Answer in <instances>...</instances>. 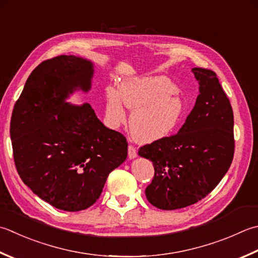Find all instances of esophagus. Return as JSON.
<instances>
[{
  "label": "esophagus",
  "mask_w": 258,
  "mask_h": 258,
  "mask_svg": "<svg viewBox=\"0 0 258 258\" xmlns=\"http://www.w3.org/2000/svg\"><path fill=\"white\" fill-rule=\"evenodd\" d=\"M138 155V150H136L135 146L133 145H128V158L130 159H134Z\"/></svg>",
  "instance_id": "esophagus-1"
}]
</instances>
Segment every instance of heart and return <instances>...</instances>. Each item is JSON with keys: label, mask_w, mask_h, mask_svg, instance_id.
<instances>
[{"label": "heart", "mask_w": 258, "mask_h": 258, "mask_svg": "<svg viewBox=\"0 0 258 258\" xmlns=\"http://www.w3.org/2000/svg\"><path fill=\"white\" fill-rule=\"evenodd\" d=\"M176 86L166 77H141L125 80L117 88L105 89V123L117 128L126 122V109H133L130 128L143 143L154 142L171 134L185 113Z\"/></svg>", "instance_id": "b5f03b06"}]
</instances>
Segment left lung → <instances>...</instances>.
Segmentation results:
<instances>
[{
    "label": "left lung",
    "instance_id": "left-lung-1",
    "mask_svg": "<svg viewBox=\"0 0 258 258\" xmlns=\"http://www.w3.org/2000/svg\"><path fill=\"white\" fill-rule=\"evenodd\" d=\"M200 85L196 105L179 132L140 148L154 176L146 199L162 210L198 203L213 191L233 162L234 113L213 70L192 68Z\"/></svg>",
    "mask_w": 258,
    "mask_h": 258
}]
</instances>
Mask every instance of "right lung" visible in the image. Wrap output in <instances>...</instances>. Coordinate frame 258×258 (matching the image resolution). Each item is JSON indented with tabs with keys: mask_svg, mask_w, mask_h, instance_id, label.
<instances>
[{
	"mask_svg": "<svg viewBox=\"0 0 258 258\" xmlns=\"http://www.w3.org/2000/svg\"><path fill=\"white\" fill-rule=\"evenodd\" d=\"M93 73L92 62L75 55L44 60L29 76L10 124L20 178L64 211L93 206L127 156L125 136L106 127L92 106L64 102L76 89L88 92Z\"/></svg>",
	"mask_w": 258,
	"mask_h": 258,
	"instance_id": "add662e5",
	"label": "right lung"
}]
</instances>
